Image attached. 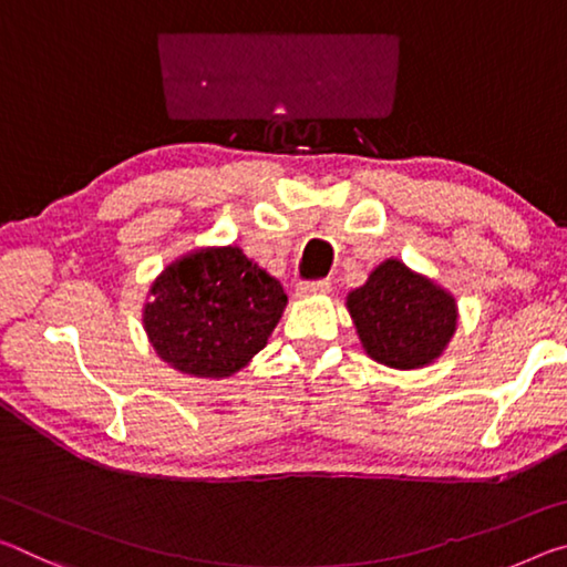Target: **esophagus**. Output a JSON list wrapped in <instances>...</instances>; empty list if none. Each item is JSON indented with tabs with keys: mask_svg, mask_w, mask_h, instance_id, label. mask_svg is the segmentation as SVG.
Returning a JSON list of instances; mask_svg holds the SVG:
<instances>
[{
	"mask_svg": "<svg viewBox=\"0 0 567 567\" xmlns=\"http://www.w3.org/2000/svg\"><path fill=\"white\" fill-rule=\"evenodd\" d=\"M330 287H332V285H330L328 280L300 282V285H298V295H300V298H312V295H328Z\"/></svg>",
	"mask_w": 567,
	"mask_h": 567,
	"instance_id": "1",
	"label": "esophagus"
}]
</instances>
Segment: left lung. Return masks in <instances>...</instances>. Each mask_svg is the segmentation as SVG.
Instances as JSON below:
<instances>
[{
    "label": "left lung",
    "mask_w": 567,
    "mask_h": 567,
    "mask_svg": "<svg viewBox=\"0 0 567 567\" xmlns=\"http://www.w3.org/2000/svg\"><path fill=\"white\" fill-rule=\"evenodd\" d=\"M348 310L365 353L401 371L429 365L456 330L452 295L399 259L375 267L368 282L348 295Z\"/></svg>",
    "instance_id": "1"
}]
</instances>
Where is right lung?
<instances>
[{
    "instance_id": "1",
    "label": "right lung",
    "mask_w": 567,
    "mask_h": 567,
    "mask_svg": "<svg viewBox=\"0 0 567 567\" xmlns=\"http://www.w3.org/2000/svg\"><path fill=\"white\" fill-rule=\"evenodd\" d=\"M143 308L151 346L176 371L227 379L267 346L287 295L239 247L196 249L171 262Z\"/></svg>"
}]
</instances>
